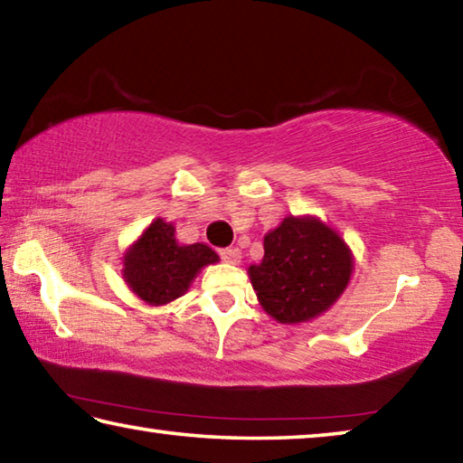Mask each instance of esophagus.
I'll return each instance as SVG.
<instances>
[{
  "instance_id": "obj_1",
  "label": "esophagus",
  "mask_w": 463,
  "mask_h": 463,
  "mask_svg": "<svg viewBox=\"0 0 463 463\" xmlns=\"http://www.w3.org/2000/svg\"><path fill=\"white\" fill-rule=\"evenodd\" d=\"M221 260L226 263H241V249L239 247H224L218 250Z\"/></svg>"
}]
</instances>
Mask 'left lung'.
I'll use <instances>...</instances> for the list:
<instances>
[{
  "label": "left lung",
  "instance_id": "left-lung-1",
  "mask_svg": "<svg viewBox=\"0 0 463 463\" xmlns=\"http://www.w3.org/2000/svg\"><path fill=\"white\" fill-rule=\"evenodd\" d=\"M265 255L249 276L261 307L279 323H307L333 307L351 278L343 239L317 218H284L263 241Z\"/></svg>",
  "mask_w": 463,
  "mask_h": 463
}]
</instances>
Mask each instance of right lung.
Listing matches in <instances>:
<instances>
[{
    "instance_id": "obj_1",
    "label": "right lung",
    "mask_w": 463,
    "mask_h": 463,
    "mask_svg": "<svg viewBox=\"0 0 463 463\" xmlns=\"http://www.w3.org/2000/svg\"><path fill=\"white\" fill-rule=\"evenodd\" d=\"M208 245H179L175 229L161 218L143 232L124 257V279L132 292L148 304H167L190 288L203 265L216 263Z\"/></svg>"
}]
</instances>
